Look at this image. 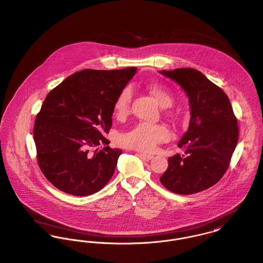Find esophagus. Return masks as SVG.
<instances>
[{
    "mask_svg": "<svg viewBox=\"0 0 263 263\" xmlns=\"http://www.w3.org/2000/svg\"><path fill=\"white\" fill-rule=\"evenodd\" d=\"M140 157L143 159V160H145V161H150V160H152L153 159V155H147V154H139Z\"/></svg>",
    "mask_w": 263,
    "mask_h": 263,
    "instance_id": "1",
    "label": "esophagus"
}]
</instances>
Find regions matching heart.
<instances>
[{
  "label": "heart",
  "instance_id": "heart-1",
  "mask_svg": "<svg viewBox=\"0 0 263 263\" xmlns=\"http://www.w3.org/2000/svg\"><path fill=\"white\" fill-rule=\"evenodd\" d=\"M148 91L154 97L161 108H169L173 104V96L170 91L159 84H150L147 86ZM132 98L131 87H125L117 96L114 110L118 116H124L129 112ZM168 138V131L161 125L140 123L133 129L124 133L120 137V144L129 149L143 152L154 150L156 145Z\"/></svg>",
  "mask_w": 263,
  "mask_h": 263
}]
</instances>
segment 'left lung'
I'll use <instances>...</instances> for the list:
<instances>
[{
	"label": "left lung",
	"instance_id": "1",
	"mask_svg": "<svg viewBox=\"0 0 263 263\" xmlns=\"http://www.w3.org/2000/svg\"><path fill=\"white\" fill-rule=\"evenodd\" d=\"M189 98V128L178 143L185 154L168 159L160 177L163 185L180 195L201 192L216 184L229 168L238 139L237 120L228 95L194 68L161 70Z\"/></svg>",
	"mask_w": 263,
	"mask_h": 263
}]
</instances>
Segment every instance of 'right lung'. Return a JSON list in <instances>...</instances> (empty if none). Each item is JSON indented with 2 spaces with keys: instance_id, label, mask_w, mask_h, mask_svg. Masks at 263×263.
Returning <instances> with one entry per match:
<instances>
[{
  "instance_id": "obj_1",
  "label": "right lung",
  "mask_w": 263,
  "mask_h": 263,
  "mask_svg": "<svg viewBox=\"0 0 263 263\" xmlns=\"http://www.w3.org/2000/svg\"><path fill=\"white\" fill-rule=\"evenodd\" d=\"M137 71L84 69L48 93L33 127L37 162L47 180L62 192L84 197L108 183L122 150L104 137L114 103Z\"/></svg>"
}]
</instances>
